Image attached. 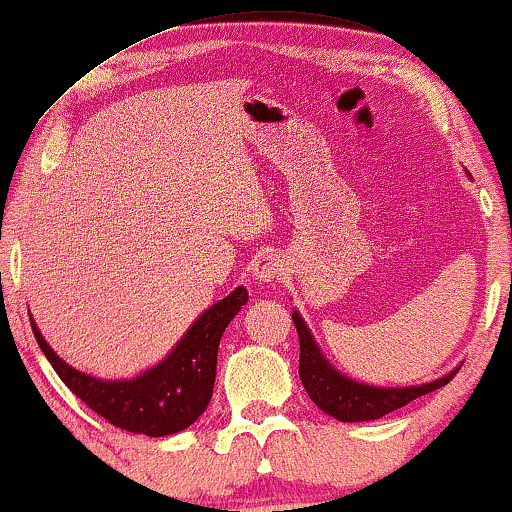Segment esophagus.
<instances>
[{
    "label": "esophagus",
    "instance_id": "obj_1",
    "mask_svg": "<svg viewBox=\"0 0 512 512\" xmlns=\"http://www.w3.org/2000/svg\"><path fill=\"white\" fill-rule=\"evenodd\" d=\"M283 272V261L274 254V251H265V254H258L254 258V267H251V274L258 281H277Z\"/></svg>",
    "mask_w": 512,
    "mask_h": 512
}]
</instances>
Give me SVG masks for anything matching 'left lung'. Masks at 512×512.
I'll return each instance as SVG.
<instances>
[{
    "label": "left lung",
    "instance_id": "8db88e82",
    "mask_svg": "<svg viewBox=\"0 0 512 512\" xmlns=\"http://www.w3.org/2000/svg\"><path fill=\"white\" fill-rule=\"evenodd\" d=\"M293 322L297 327V336H300V377L306 393H309L313 403H316L322 412L334 416L338 421H373L382 419L398 407H405L412 403L414 398L426 396L430 391H437L444 387L458 373L446 377H439L435 382L419 384V387H405V389H377L366 387V384L352 382L343 377L338 371L329 366V361L322 357L316 341L304 325L300 313H293Z\"/></svg>",
    "mask_w": 512,
    "mask_h": 512
}]
</instances>
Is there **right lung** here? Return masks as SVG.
Returning a JSON list of instances; mask_svg holds the SVG:
<instances>
[{
	"instance_id": "1",
	"label": "right lung",
	"mask_w": 512,
	"mask_h": 512,
	"mask_svg": "<svg viewBox=\"0 0 512 512\" xmlns=\"http://www.w3.org/2000/svg\"><path fill=\"white\" fill-rule=\"evenodd\" d=\"M247 297V288L240 286L210 306L162 364L130 382H105L75 371L54 355L34 322L31 329L54 371L86 407L116 428L164 437L192 426L208 410L217 375L219 341Z\"/></svg>"
}]
</instances>
